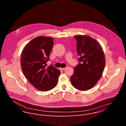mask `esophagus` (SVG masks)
<instances>
[{
	"label": "esophagus",
	"instance_id": "1",
	"mask_svg": "<svg viewBox=\"0 0 126 126\" xmlns=\"http://www.w3.org/2000/svg\"><path fill=\"white\" fill-rule=\"evenodd\" d=\"M65 69H66V68H60V70H62H62H65Z\"/></svg>",
	"mask_w": 126,
	"mask_h": 126
}]
</instances>
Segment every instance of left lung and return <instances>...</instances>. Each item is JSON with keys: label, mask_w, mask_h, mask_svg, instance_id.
<instances>
[{"label": "left lung", "mask_w": 126, "mask_h": 126, "mask_svg": "<svg viewBox=\"0 0 126 126\" xmlns=\"http://www.w3.org/2000/svg\"><path fill=\"white\" fill-rule=\"evenodd\" d=\"M79 64L70 78L72 85L81 91L93 87L102 77L105 68V55L101 45L88 35H76Z\"/></svg>", "instance_id": "1"}]
</instances>
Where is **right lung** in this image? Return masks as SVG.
<instances>
[{"label": "right lung", "mask_w": 126, "mask_h": 126, "mask_svg": "<svg viewBox=\"0 0 126 126\" xmlns=\"http://www.w3.org/2000/svg\"><path fill=\"white\" fill-rule=\"evenodd\" d=\"M54 38L37 37L26 44L20 59L23 73L28 81L39 91H49L58 82L60 71L52 65L47 66Z\"/></svg>", "instance_id": "1"}]
</instances>
